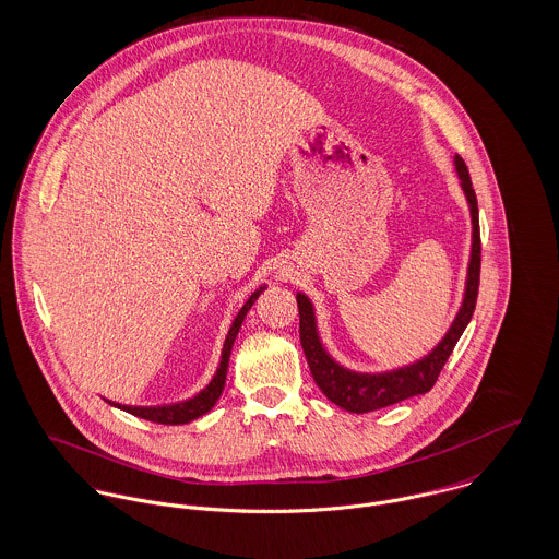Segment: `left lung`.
Returning <instances> with one entry per match:
<instances>
[{
    "label": "left lung",
    "instance_id": "left-lung-1",
    "mask_svg": "<svg viewBox=\"0 0 559 559\" xmlns=\"http://www.w3.org/2000/svg\"><path fill=\"white\" fill-rule=\"evenodd\" d=\"M456 174L461 180V187L465 191V198L469 202V213H472V255H469V266H467V282H465V295L461 310L443 340L421 359L415 364H408L399 370L390 372H353L337 361L331 359V355L324 350L317 329V314L312 301L304 295L297 293V304H299V335H301V346L308 359V366L312 370V377L320 388V392L337 404L344 411L350 413H368L377 411L390 404H396L400 400L419 396L432 390L437 383V377L441 374L448 357L452 355L456 342L461 340L463 331L467 329L469 320L474 317L476 310V299H478L479 288V219H478V200L476 191L472 185L469 169L465 160L459 155L454 157Z\"/></svg>",
    "mask_w": 559,
    "mask_h": 559
}]
</instances>
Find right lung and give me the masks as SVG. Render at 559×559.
Wrapping results in <instances>:
<instances>
[{
	"mask_svg": "<svg viewBox=\"0 0 559 559\" xmlns=\"http://www.w3.org/2000/svg\"><path fill=\"white\" fill-rule=\"evenodd\" d=\"M266 286H260L258 290L251 293V297L245 301V306L240 308L239 314L233 320V326L226 335V342H224V350H222V361H219V368L215 372V377L211 379V383L200 392L195 394L193 399L185 400V402H176V404H163V406H127V404H114L135 417H142V419H148V421H155V424H169V426H178V424H189L198 417H202L204 413H209L215 402L222 396L224 392V385H226V374H228V361H230V353H233V344L237 340V333H239L240 324L247 317V312L251 310L253 301L260 297V293L264 290Z\"/></svg>",
	"mask_w": 559,
	"mask_h": 559,
	"instance_id": "add662e5",
	"label": "right lung"
}]
</instances>
